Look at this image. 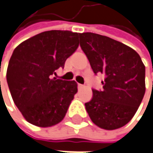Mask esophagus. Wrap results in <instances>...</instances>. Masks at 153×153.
<instances>
[{"instance_id": "esophagus-1", "label": "esophagus", "mask_w": 153, "mask_h": 153, "mask_svg": "<svg viewBox=\"0 0 153 153\" xmlns=\"http://www.w3.org/2000/svg\"><path fill=\"white\" fill-rule=\"evenodd\" d=\"M83 87H84V85H82V84H78V89H79V90L82 89Z\"/></svg>"}]
</instances>
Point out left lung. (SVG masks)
Returning a JSON list of instances; mask_svg holds the SVG:
<instances>
[{
    "label": "left lung",
    "mask_w": 153,
    "mask_h": 153,
    "mask_svg": "<svg viewBox=\"0 0 153 153\" xmlns=\"http://www.w3.org/2000/svg\"><path fill=\"white\" fill-rule=\"evenodd\" d=\"M81 49L94 74H102L101 91L93 90L85 104L95 125L105 130L120 128L136 113L146 93V68L130 47L94 33H79Z\"/></svg>",
    "instance_id": "8db88e82"
}]
</instances>
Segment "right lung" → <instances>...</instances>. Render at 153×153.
I'll use <instances>...</instances> for the list:
<instances>
[{
	"label": "right lung",
	"instance_id": "right-lung-1",
	"mask_svg": "<svg viewBox=\"0 0 153 153\" xmlns=\"http://www.w3.org/2000/svg\"><path fill=\"white\" fill-rule=\"evenodd\" d=\"M78 33L42 32L15 48L7 70V81L14 104L32 125L49 127L61 121L77 83L53 78L79 47Z\"/></svg>",
	"mask_w": 153,
	"mask_h": 153
}]
</instances>
